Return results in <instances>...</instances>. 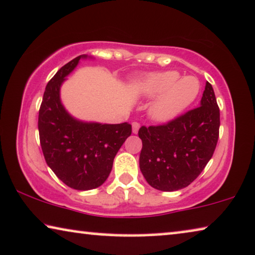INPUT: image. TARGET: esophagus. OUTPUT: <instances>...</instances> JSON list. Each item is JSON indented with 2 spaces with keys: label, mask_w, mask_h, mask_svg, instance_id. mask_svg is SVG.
Here are the masks:
<instances>
[{
  "label": "esophagus",
  "mask_w": 255,
  "mask_h": 255,
  "mask_svg": "<svg viewBox=\"0 0 255 255\" xmlns=\"http://www.w3.org/2000/svg\"><path fill=\"white\" fill-rule=\"evenodd\" d=\"M139 128H140V124L138 122H133V123H132V132H133V133H138Z\"/></svg>",
  "instance_id": "34e87169"
}]
</instances>
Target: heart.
Masks as SVG:
<instances>
[{
  "instance_id": "1",
  "label": "heart",
  "mask_w": 255,
  "mask_h": 255,
  "mask_svg": "<svg viewBox=\"0 0 255 255\" xmlns=\"http://www.w3.org/2000/svg\"><path fill=\"white\" fill-rule=\"evenodd\" d=\"M136 94L156 98L149 108L150 117L169 122L186 110L200 93V82L194 76L180 77L175 70L149 73L133 83Z\"/></svg>"
}]
</instances>
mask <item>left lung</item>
I'll use <instances>...</instances> for the list:
<instances>
[{"mask_svg":"<svg viewBox=\"0 0 255 255\" xmlns=\"http://www.w3.org/2000/svg\"><path fill=\"white\" fill-rule=\"evenodd\" d=\"M220 133V108L208 82L200 106L168 123L139 128V167L154 189L171 192L189 186L212 158Z\"/></svg>","mask_w":255,"mask_h":255,"instance_id":"1","label":"left lung"}]
</instances>
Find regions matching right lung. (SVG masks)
<instances>
[{
	"instance_id": "right-lung-1",
	"label": "right lung",
	"mask_w": 255,
	"mask_h": 255,
	"mask_svg": "<svg viewBox=\"0 0 255 255\" xmlns=\"http://www.w3.org/2000/svg\"><path fill=\"white\" fill-rule=\"evenodd\" d=\"M73 58L47 84L39 110V135L47 164L65 185L86 191L101 186L113 169L117 152L128 135V123H85L70 116L60 99L65 77L80 58Z\"/></svg>"
}]
</instances>
